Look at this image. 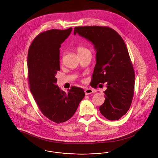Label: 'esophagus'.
<instances>
[{"mask_svg":"<svg viewBox=\"0 0 158 158\" xmlns=\"http://www.w3.org/2000/svg\"><path fill=\"white\" fill-rule=\"evenodd\" d=\"M85 93L86 95H89L90 94L94 93V90L90 88H87L85 90Z\"/></svg>","mask_w":158,"mask_h":158,"instance_id":"esophagus-1","label":"esophagus"}]
</instances>
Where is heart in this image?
<instances>
[{
	"label": "heart",
	"mask_w": 158,
	"mask_h": 158,
	"mask_svg": "<svg viewBox=\"0 0 158 158\" xmlns=\"http://www.w3.org/2000/svg\"><path fill=\"white\" fill-rule=\"evenodd\" d=\"M76 51H77V52L78 53V54H83V53L89 52L86 48H85V47L82 46V45L77 46L76 47Z\"/></svg>",
	"instance_id": "heart-1"
}]
</instances>
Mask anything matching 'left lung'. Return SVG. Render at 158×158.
<instances>
[{"label": "left lung", "mask_w": 158, "mask_h": 158, "mask_svg": "<svg viewBox=\"0 0 158 158\" xmlns=\"http://www.w3.org/2000/svg\"><path fill=\"white\" fill-rule=\"evenodd\" d=\"M78 34L94 45L96 64L92 83H106L105 102L99 107L102 115L117 120L126 114L132 102L135 75L126 45L120 35L108 27H76Z\"/></svg>", "instance_id": "obj_1"}]
</instances>
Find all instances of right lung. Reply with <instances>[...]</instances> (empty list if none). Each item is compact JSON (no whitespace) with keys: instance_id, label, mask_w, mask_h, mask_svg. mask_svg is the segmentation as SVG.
<instances>
[{"instance_id":"right-lung-1","label":"right lung","mask_w":158,"mask_h":158,"mask_svg":"<svg viewBox=\"0 0 158 158\" xmlns=\"http://www.w3.org/2000/svg\"><path fill=\"white\" fill-rule=\"evenodd\" d=\"M72 28L50 30L34 38L28 53V81L30 90L41 113L56 123L69 120L85 97L83 89L72 86L66 93L56 85V75L60 70L61 44Z\"/></svg>"}]
</instances>
